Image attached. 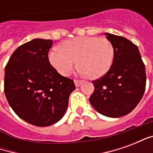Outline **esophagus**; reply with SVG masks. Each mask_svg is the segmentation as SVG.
<instances>
[{
    "label": "esophagus",
    "instance_id": "1",
    "mask_svg": "<svg viewBox=\"0 0 153 153\" xmlns=\"http://www.w3.org/2000/svg\"><path fill=\"white\" fill-rule=\"evenodd\" d=\"M82 81H79V80H74V84H75V87H79L81 84H82Z\"/></svg>",
    "mask_w": 153,
    "mask_h": 153
}]
</instances>
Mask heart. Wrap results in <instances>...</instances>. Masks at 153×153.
Wrapping results in <instances>:
<instances>
[{
  "label": "heart",
  "mask_w": 153,
  "mask_h": 153,
  "mask_svg": "<svg viewBox=\"0 0 153 153\" xmlns=\"http://www.w3.org/2000/svg\"><path fill=\"white\" fill-rule=\"evenodd\" d=\"M48 58L54 69L63 76L73 72L78 60L80 73L95 79L105 75L111 69L114 48L106 38L79 37L65 41L62 48H52Z\"/></svg>",
  "instance_id": "b5f03b06"
}]
</instances>
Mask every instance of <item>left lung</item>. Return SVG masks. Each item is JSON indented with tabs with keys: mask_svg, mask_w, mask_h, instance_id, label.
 Returning a JSON list of instances; mask_svg holds the SVG:
<instances>
[{
	"mask_svg": "<svg viewBox=\"0 0 153 153\" xmlns=\"http://www.w3.org/2000/svg\"><path fill=\"white\" fill-rule=\"evenodd\" d=\"M114 48L109 71L93 81L94 92L89 97L93 108L102 115L118 118L134 109L146 87L145 65L138 47L120 36L105 33Z\"/></svg>",
	"mask_w": 153,
	"mask_h": 153,
	"instance_id": "8db88e82",
	"label": "left lung"
}]
</instances>
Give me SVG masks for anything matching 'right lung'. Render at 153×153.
Here are the masks:
<instances>
[{
	"instance_id": "right-lung-1",
	"label": "right lung",
	"mask_w": 153,
	"mask_h": 153,
	"mask_svg": "<svg viewBox=\"0 0 153 153\" xmlns=\"http://www.w3.org/2000/svg\"><path fill=\"white\" fill-rule=\"evenodd\" d=\"M51 39L35 38L19 47L5 69L4 90L19 118L46 127L65 115L69 97L75 89L72 79L60 75L48 60Z\"/></svg>"
}]
</instances>
